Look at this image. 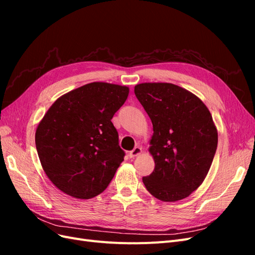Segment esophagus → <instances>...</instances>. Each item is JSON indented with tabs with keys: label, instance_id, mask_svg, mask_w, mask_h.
<instances>
[{
	"label": "esophagus",
	"instance_id": "1",
	"mask_svg": "<svg viewBox=\"0 0 255 255\" xmlns=\"http://www.w3.org/2000/svg\"><path fill=\"white\" fill-rule=\"evenodd\" d=\"M140 153H141V148H140V146H135V148L132 151L128 152V156H129V158H134L137 155H139Z\"/></svg>",
	"mask_w": 255,
	"mask_h": 255
}]
</instances>
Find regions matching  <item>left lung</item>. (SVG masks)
<instances>
[{
    "instance_id": "1",
    "label": "left lung",
    "mask_w": 255,
    "mask_h": 255,
    "mask_svg": "<svg viewBox=\"0 0 255 255\" xmlns=\"http://www.w3.org/2000/svg\"><path fill=\"white\" fill-rule=\"evenodd\" d=\"M135 96L150 117L153 172L142 177L152 196L174 202L204 181L217 150L218 133L210 111L191 92L170 83L136 85Z\"/></svg>"
}]
</instances>
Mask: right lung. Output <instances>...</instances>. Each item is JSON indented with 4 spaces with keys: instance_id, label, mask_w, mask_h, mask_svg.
<instances>
[{
    "instance_id": "right-lung-1",
    "label": "right lung",
    "mask_w": 255,
    "mask_h": 255,
    "mask_svg": "<svg viewBox=\"0 0 255 255\" xmlns=\"http://www.w3.org/2000/svg\"><path fill=\"white\" fill-rule=\"evenodd\" d=\"M128 88L95 82L57 99L37 128L36 149L45 174L65 194L90 199L113 180L126 152L112 119Z\"/></svg>"
}]
</instances>
